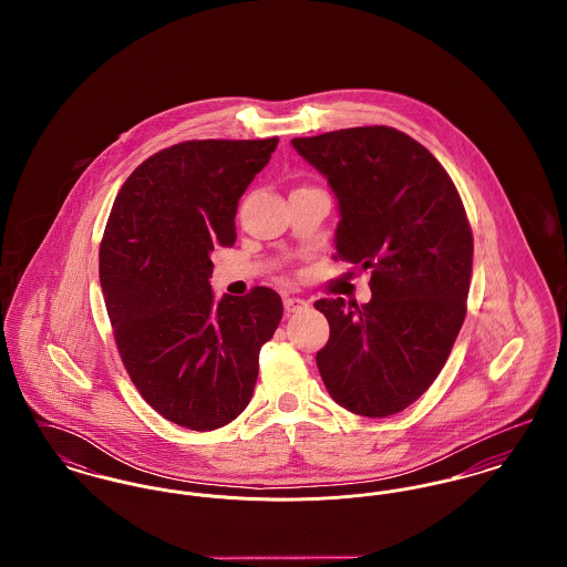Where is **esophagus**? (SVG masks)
<instances>
[{"mask_svg":"<svg viewBox=\"0 0 567 567\" xmlns=\"http://www.w3.org/2000/svg\"><path fill=\"white\" fill-rule=\"evenodd\" d=\"M303 308H308L306 299H301V297H285V310L287 312H299Z\"/></svg>","mask_w":567,"mask_h":567,"instance_id":"1","label":"esophagus"}]
</instances>
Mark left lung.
I'll use <instances>...</instances> for the list:
<instances>
[{
	"instance_id": "1",
	"label": "left lung",
	"mask_w": 567,
	"mask_h": 567,
	"mask_svg": "<svg viewBox=\"0 0 567 567\" xmlns=\"http://www.w3.org/2000/svg\"><path fill=\"white\" fill-rule=\"evenodd\" d=\"M338 197L336 257L372 270L368 303L319 299L329 340L317 365L336 404L382 419L416 402L465 319L474 240L432 153L393 127L293 137Z\"/></svg>"
}]
</instances>
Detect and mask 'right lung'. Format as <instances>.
Wrapping results in <instances>:
<instances>
[{"label":"right lung","instance_id":"obj_1","mask_svg":"<svg viewBox=\"0 0 567 567\" xmlns=\"http://www.w3.org/2000/svg\"><path fill=\"white\" fill-rule=\"evenodd\" d=\"M276 144H174L135 167L110 210L100 282L116 349L146 404L193 432L248 405L259 351L282 319L268 287L220 301L210 287V255L236 243L238 202Z\"/></svg>","mask_w":567,"mask_h":567}]
</instances>
